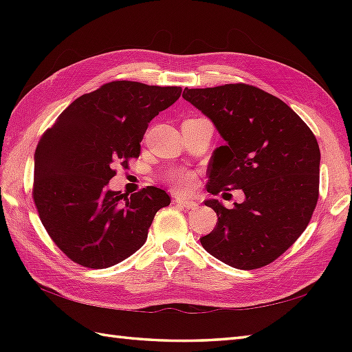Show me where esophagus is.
I'll return each mask as SVG.
<instances>
[{
	"instance_id": "34e87169",
	"label": "esophagus",
	"mask_w": 352,
	"mask_h": 352,
	"mask_svg": "<svg viewBox=\"0 0 352 352\" xmlns=\"http://www.w3.org/2000/svg\"><path fill=\"white\" fill-rule=\"evenodd\" d=\"M174 201H175L177 204H180V206H183V207H186V208H189V210H193V208L198 207V204L195 203V201H190V199H186V198L177 197Z\"/></svg>"
}]
</instances>
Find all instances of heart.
Returning <instances> with one entry per match:
<instances>
[{
  "label": "heart",
  "mask_w": 352,
  "mask_h": 352,
  "mask_svg": "<svg viewBox=\"0 0 352 352\" xmlns=\"http://www.w3.org/2000/svg\"><path fill=\"white\" fill-rule=\"evenodd\" d=\"M170 183L177 190H189L193 184V175L189 174V172H180V174L172 175Z\"/></svg>",
  "instance_id": "1"
}]
</instances>
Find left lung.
<instances>
[{
	"mask_svg": "<svg viewBox=\"0 0 352 352\" xmlns=\"http://www.w3.org/2000/svg\"><path fill=\"white\" fill-rule=\"evenodd\" d=\"M183 98L213 122L226 145L213 151L207 192L242 189L245 201L218 214L203 248L237 269L278 258L307 228L319 197L320 151L315 134L286 102L243 83L184 89Z\"/></svg>",
	"mask_w": 352,
	"mask_h": 352,
	"instance_id": "obj_1",
	"label": "left lung"
}]
</instances>
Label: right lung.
<instances>
[{"label":"right lung","mask_w":352,"mask_h":352,"mask_svg":"<svg viewBox=\"0 0 352 352\" xmlns=\"http://www.w3.org/2000/svg\"><path fill=\"white\" fill-rule=\"evenodd\" d=\"M180 95L177 86L111 81L71 102L43 133L33 198L45 230L72 261L110 267L146 242L169 195L154 186L129 195L110 190L109 182L115 166L139 157L148 124Z\"/></svg>","instance_id":"add662e5"}]
</instances>
